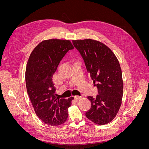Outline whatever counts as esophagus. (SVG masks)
I'll return each mask as SVG.
<instances>
[{"mask_svg": "<svg viewBox=\"0 0 149 149\" xmlns=\"http://www.w3.org/2000/svg\"><path fill=\"white\" fill-rule=\"evenodd\" d=\"M80 99H81V97H79V96H74V99H75V100H79Z\"/></svg>", "mask_w": 149, "mask_h": 149, "instance_id": "esophagus-1", "label": "esophagus"}]
</instances>
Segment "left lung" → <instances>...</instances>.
<instances>
[{
  "mask_svg": "<svg viewBox=\"0 0 149 149\" xmlns=\"http://www.w3.org/2000/svg\"><path fill=\"white\" fill-rule=\"evenodd\" d=\"M84 59L88 73L96 86V98L88 96L91 108L86 117L98 125L109 123L116 116L123 96V80L119 61L113 52L97 40H72Z\"/></svg>",
  "mask_w": 149,
  "mask_h": 149,
  "instance_id": "obj_1",
  "label": "left lung"
}]
</instances>
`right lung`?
<instances>
[{
	"mask_svg": "<svg viewBox=\"0 0 149 149\" xmlns=\"http://www.w3.org/2000/svg\"><path fill=\"white\" fill-rule=\"evenodd\" d=\"M73 49L69 40H44L33 50L26 65V87L34 111L43 123L51 126L65 123L74 99L56 98L52 80L60 61Z\"/></svg>",
	"mask_w": 149,
	"mask_h": 149,
	"instance_id": "right-lung-1",
	"label": "right lung"
}]
</instances>
